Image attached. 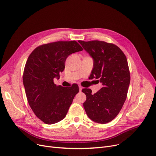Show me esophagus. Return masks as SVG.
<instances>
[{
    "label": "esophagus",
    "instance_id": "1",
    "mask_svg": "<svg viewBox=\"0 0 156 156\" xmlns=\"http://www.w3.org/2000/svg\"><path fill=\"white\" fill-rule=\"evenodd\" d=\"M82 89H83V87H81V86H80V85H79V90H80V92H81V90H82Z\"/></svg>",
    "mask_w": 156,
    "mask_h": 156
}]
</instances>
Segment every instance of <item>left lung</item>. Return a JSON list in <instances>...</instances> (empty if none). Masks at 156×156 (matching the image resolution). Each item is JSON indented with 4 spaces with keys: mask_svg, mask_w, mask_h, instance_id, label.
Listing matches in <instances>:
<instances>
[{
    "mask_svg": "<svg viewBox=\"0 0 156 156\" xmlns=\"http://www.w3.org/2000/svg\"><path fill=\"white\" fill-rule=\"evenodd\" d=\"M78 42L94 60L91 79H98L103 87L92 94L90 88L82 91L87 97L83 107L88 118L105 124L115 118L123 105L130 83L126 57L116 45L103 41Z\"/></svg>",
    "mask_w": 156,
    "mask_h": 156,
    "instance_id": "1",
    "label": "left lung"
}]
</instances>
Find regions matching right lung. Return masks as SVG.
Listing matches in <instances>:
<instances>
[{"label":"right lung","mask_w":156,"mask_h":156,"mask_svg":"<svg viewBox=\"0 0 156 156\" xmlns=\"http://www.w3.org/2000/svg\"><path fill=\"white\" fill-rule=\"evenodd\" d=\"M81 51L82 47L75 40L61 41L40 45L28 57L23 72V85L31 109L45 124L63 119L79 92L78 85L69 88L57 86L54 79L59 78L67 57Z\"/></svg>","instance_id":"add662e5"}]
</instances>
